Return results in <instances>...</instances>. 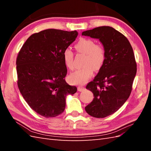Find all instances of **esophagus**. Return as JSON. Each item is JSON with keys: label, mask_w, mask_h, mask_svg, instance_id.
I'll list each match as a JSON object with an SVG mask.
<instances>
[{"label": "esophagus", "mask_w": 151, "mask_h": 151, "mask_svg": "<svg viewBox=\"0 0 151 151\" xmlns=\"http://www.w3.org/2000/svg\"><path fill=\"white\" fill-rule=\"evenodd\" d=\"M85 89V88L83 87V86H78V91L81 92V91H83Z\"/></svg>", "instance_id": "1"}]
</instances>
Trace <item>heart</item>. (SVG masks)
<instances>
[{"label": "heart", "mask_w": 151, "mask_h": 151, "mask_svg": "<svg viewBox=\"0 0 151 151\" xmlns=\"http://www.w3.org/2000/svg\"><path fill=\"white\" fill-rule=\"evenodd\" d=\"M75 49L79 53L86 54L84 67L75 70L67 77L68 82L74 85H84L93 76V71L100 70L106 60V52L101 45L89 38L82 37L75 44ZM63 62L67 68H74V53L69 48H67L62 53Z\"/></svg>", "instance_id": "b5f03b06"}]
</instances>
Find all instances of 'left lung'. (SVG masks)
Wrapping results in <instances>:
<instances>
[{"label": "left lung", "mask_w": 151, "mask_h": 151, "mask_svg": "<svg viewBox=\"0 0 151 151\" xmlns=\"http://www.w3.org/2000/svg\"><path fill=\"white\" fill-rule=\"evenodd\" d=\"M82 35L99 39L106 52L103 66L86 86L94 98L85 107L91 116L104 118L117 111L129 99L137 71L135 56L129 41L114 28L99 27Z\"/></svg>", "instance_id": "1"}]
</instances>
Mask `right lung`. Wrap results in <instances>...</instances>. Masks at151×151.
Listing matches in <instances>:
<instances>
[{
	"mask_svg": "<svg viewBox=\"0 0 151 151\" xmlns=\"http://www.w3.org/2000/svg\"><path fill=\"white\" fill-rule=\"evenodd\" d=\"M78 36L77 31L47 29L28 38L16 61L17 86L27 104L45 117L63 113L67 95L77 91L65 81L62 53Z\"/></svg>",
	"mask_w": 151,
	"mask_h": 151,
	"instance_id": "add662e5",
	"label": "right lung"
}]
</instances>
